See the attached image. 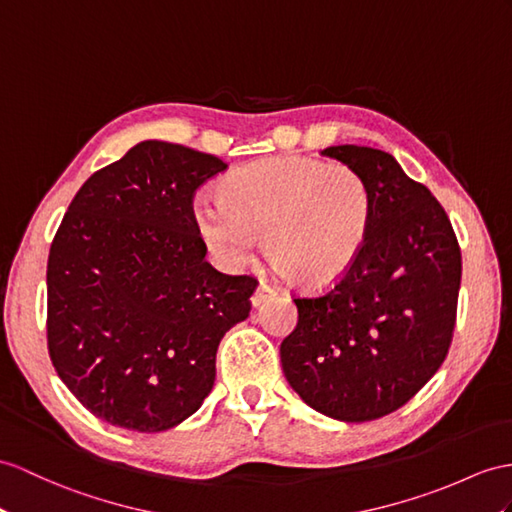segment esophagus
I'll return each mask as SVG.
<instances>
[{
    "instance_id": "esophagus-1",
    "label": "esophagus",
    "mask_w": 512,
    "mask_h": 512,
    "mask_svg": "<svg viewBox=\"0 0 512 512\" xmlns=\"http://www.w3.org/2000/svg\"><path fill=\"white\" fill-rule=\"evenodd\" d=\"M271 293H273L271 286H269L267 282H260V284H258V289H256V291H254V295H252V304H254V306H260V304H263L265 299H267Z\"/></svg>"
}]
</instances>
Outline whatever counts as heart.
Here are the masks:
<instances>
[{"mask_svg": "<svg viewBox=\"0 0 512 512\" xmlns=\"http://www.w3.org/2000/svg\"><path fill=\"white\" fill-rule=\"evenodd\" d=\"M373 193L347 165L271 156L230 171L217 202H199L195 223L226 265H241L263 239L269 263L304 291L343 280L367 243Z\"/></svg>", "mask_w": 512, "mask_h": 512, "instance_id": "1", "label": "heart"}]
</instances>
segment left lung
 <instances>
[{
	"label": "left lung",
	"mask_w": 512,
	"mask_h": 512,
	"mask_svg": "<svg viewBox=\"0 0 512 512\" xmlns=\"http://www.w3.org/2000/svg\"><path fill=\"white\" fill-rule=\"evenodd\" d=\"M363 173L373 193L367 243L343 280L293 295L297 326L280 345L284 376L317 413L373 421L402 408L452 345L460 247L428 186L380 149L321 152Z\"/></svg>",
	"instance_id": "left-lung-1"
}]
</instances>
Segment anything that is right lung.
Wrapping results in <instances>:
<instances>
[{
	"instance_id": "right-lung-1",
	"label": "right lung",
	"mask_w": 512,
	"mask_h": 512,
	"mask_svg": "<svg viewBox=\"0 0 512 512\" xmlns=\"http://www.w3.org/2000/svg\"><path fill=\"white\" fill-rule=\"evenodd\" d=\"M217 156L143 141L95 171L49 247L47 350L95 417L134 432L178 426L215 384L217 347L243 321L254 276L208 263L195 191Z\"/></svg>"
}]
</instances>
